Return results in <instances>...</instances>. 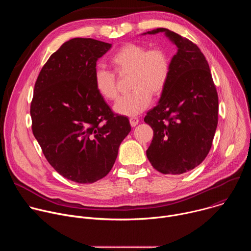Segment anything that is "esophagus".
I'll return each instance as SVG.
<instances>
[{
    "mask_svg": "<svg viewBox=\"0 0 251 251\" xmlns=\"http://www.w3.org/2000/svg\"><path fill=\"white\" fill-rule=\"evenodd\" d=\"M129 121H130V124L132 127H135L139 123V119L137 117H131V118H129Z\"/></svg>",
    "mask_w": 251,
    "mask_h": 251,
    "instance_id": "esophagus-1",
    "label": "esophagus"
}]
</instances>
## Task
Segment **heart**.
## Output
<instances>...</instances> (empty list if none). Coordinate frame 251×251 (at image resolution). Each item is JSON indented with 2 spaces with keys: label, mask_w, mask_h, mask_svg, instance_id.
<instances>
[{
  "label": "heart",
  "mask_w": 251,
  "mask_h": 251,
  "mask_svg": "<svg viewBox=\"0 0 251 251\" xmlns=\"http://www.w3.org/2000/svg\"><path fill=\"white\" fill-rule=\"evenodd\" d=\"M114 73L122 76L130 74L132 92L122 96L114 106L115 112L135 116L150 105L152 95L161 96L166 90L171 75V57L162 48L148 49L144 45L127 43L122 45L109 58ZM94 86L98 94L107 101L118 97L115 75L104 68L96 69Z\"/></svg>",
  "instance_id": "obj_1"
}]
</instances>
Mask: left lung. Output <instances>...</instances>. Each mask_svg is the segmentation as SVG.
Returning a JSON list of instances; mask_svg holds the SVG:
<instances>
[{"label":"left lung","instance_id":"1","mask_svg":"<svg viewBox=\"0 0 251 251\" xmlns=\"http://www.w3.org/2000/svg\"><path fill=\"white\" fill-rule=\"evenodd\" d=\"M158 32H165L177 51L171 60L168 86L144 118L154 131L146 154L160 173L180 175L195 169L207 156L218 126L219 97L198 46L164 27L146 33Z\"/></svg>","mask_w":251,"mask_h":251}]
</instances>
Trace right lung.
I'll list each match as a JSON object with an SVG mask.
<instances>
[{
	"label": "right lung",
	"mask_w": 251,
	"mask_h": 251,
	"mask_svg": "<svg viewBox=\"0 0 251 251\" xmlns=\"http://www.w3.org/2000/svg\"><path fill=\"white\" fill-rule=\"evenodd\" d=\"M111 48L75 38L53 52L34 84L31 129L51 167L78 184H91L112 169L121 142L131 131L94 86L96 61Z\"/></svg>",
	"instance_id": "obj_1"
}]
</instances>
